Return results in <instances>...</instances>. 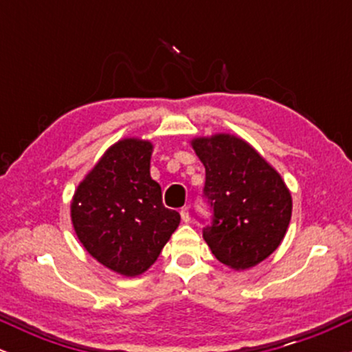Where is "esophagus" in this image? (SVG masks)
<instances>
[{
	"mask_svg": "<svg viewBox=\"0 0 352 352\" xmlns=\"http://www.w3.org/2000/svg\"><path fill=\"white\" fill-rule=\"evenodd\" d=\"M180 217H182V220L185 221V223H188V221H190V210H188V207H182L180 208Z\"/></svg>",
	"mask_w": 352,
	"mask_h": 352,
	"instance_id": "obj_1",
	"label": "esophagus"
}]
</instances>
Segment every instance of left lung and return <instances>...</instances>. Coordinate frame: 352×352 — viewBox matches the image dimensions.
<instances>
[{"label": "left lung", "instance_id": "left-lung-1", "mask_svg": "<svg viewBox=\"0 0 352 352\" xmlns=\"http://www.w3.org/2000/svg\"><path fill=\"white\" fill-rule=\"evenodd\" d=\"M190 144L205 167L204 195L213 210L205 241L228 268L256 266L281 245L292 220L285 180L241 137L215 134Z\"/></svg>", "mask_w": 352, "mask_h": 352}]
</instances>
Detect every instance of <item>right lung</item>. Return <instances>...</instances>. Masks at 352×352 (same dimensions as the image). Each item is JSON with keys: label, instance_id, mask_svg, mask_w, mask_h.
Returning a JSON list of instances; mask_svg holds the SVG:
<instances>
[{"label": "right lung", "instance_id": "add662e5", "mask_svg": "<svg viewBox=\"0 0 352 352\" xmlns=\"http://www.w3.org/2000/svg\"><path fill=\"white\" fill-rule=\"evenodd\" d=\"M152 151V142L139 137L111 145L71 201L80 243L122 276L147 272L180 223L179 212L164 207L160 185L151 177Z\"/></svg>", "mask_w": 352, "mask_h": 352}]
</instances>
